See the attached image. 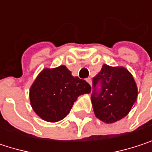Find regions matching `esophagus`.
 I'll return each mask as SVG.
<instances>
[{"mask_svg":"<svg viewBox=\"0 0 152 152\" xmlns=\"http://www.w3.org/2000/svg\"><path fill=\"white\" fill-rule=\"evenodd\" d=\"M86 81H87V83L90 84V85H91V79L89 77V78H86Z\"/></svg>","mask_w":152,"mask_h":152,"instance_id":"1","label":"esophagus"}]
</instances>
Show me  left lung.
I'll use <instances>...</instances> for the list:
<instances>
[{
    "instance_id": "1",
    "label": "left lung",
    "mask_w": 152,
    "mask_h": 152,
    "mask_svg": "<svg viewBox=\"0 0 152 152\" xmlns=\"http://www.w3.org/2000/svg\"><path fill=\"white\" fill-rule=\"evenodd\" d=\"M92 83L91 99L94 113L106 123H113L124 118L137 100L136 82L123 67L104 64L100 72L93 77ZM98 85L100 89H97Z\"/></svg>"
}]
</instances>
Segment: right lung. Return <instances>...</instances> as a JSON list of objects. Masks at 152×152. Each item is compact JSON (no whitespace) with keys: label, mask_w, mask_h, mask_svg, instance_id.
<instances>
[{"label":"right lung","mask_w":152,"mask_h":152,"mask_svg":"<svg viewBox=\"0 0 152 152\" xmlns=\"http://www.w3.org/2000/svg\"><path fill=\"white\" fill-rule=\"evenodd\" d=\"M91 85L73 76L66 66L45 69L30 89V101L34 112L44 121L56 122L65 118L80 95L90 93Z\"/></svg>","instance_id":"right-lung-1"}]
</instances>
